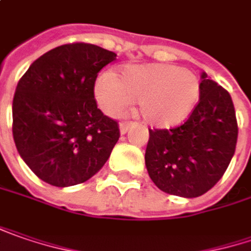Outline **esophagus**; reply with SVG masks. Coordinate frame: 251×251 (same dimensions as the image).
Returning a JSON list of instances; mask_svg holds the SVG:
<instances>
[{
	"instance_id": "obj_1",
	"label": "esophagus",
	"mask_w": 251,
	"mask_h": 251,
	"mask_svg": "<svg viewBox=\"0 0 251 251\" xmlns=\"http://www.w3.org/2000/svg\"><path fill=\"white\" fill-rule=\"evenodd\" d=\"M132 123H127V121H124V123H120V132L121 134H126V132L128 131V128L131 127Z\"/></svg>"
}]
</instances>
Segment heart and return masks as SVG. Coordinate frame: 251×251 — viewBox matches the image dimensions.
I'll return each instance as SVG.
<instances>
[{"label": "heart", "mask_w": 251, "mask_h": 251, "mask_svg": "<svg viewBox=\"0 0 251 251\" xmlns=\"http://www.w3.org/2000/svg\"><path fill=\"white\" fill-rule=\"evenodd\" d=\"M101 110L119 117L137 100L138 113L152 127L169 128L191 116L201 97V82L191 70L176 65H128L117 76L101 73L94 84Z\"/></svg>", "instance_id": "heart-1"}]
</instances>
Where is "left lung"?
<instances>
[{
  "mask_svg": "<svg viewBox=\"0 0 251 251\" xmlns=\"http://www.w3.org/2000/svg\"><path fill=\"white\" fill-rule=\"evenodd\" d=\"M201 97L192 114L171 130H150L145 167L162 192L198 198L213 188L232 161L237 121L232 97L201 75Z\"/></svg>",
  "mask_w": 251,
  "mask_h": 251,
  "instance_id": "obj_1",
  "label": "left lung"
}]
</instances>
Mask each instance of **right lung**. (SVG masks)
<instances>
[{
  "label": "right lung",
  "instance_id": "right-lung-1",
  "mask_svg": "<svg viewBox=\"0 0 251 251\" xmlns=\"http://www.w3.org/2000/svg\"><path fill=\"white\" fill-rule=\"evenodd\" d=\"M116 56L92 44L62 45L38 57L21 77L12 134L19 155L39 179L73 186L106 164L120 130L97 108L94 82Z\"/></svg>",
  "mask_w": 251,
  "mask_h": 251
}]
</instances>
